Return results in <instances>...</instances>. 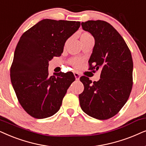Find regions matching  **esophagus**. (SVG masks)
Returning a JSON list of instances; mask_svg holds the SVG:
<instances>
[{
	"instance_id": "34e87169",
	"label": "esophagus",
	"mask_w": 146,
	"mask_h": 146,
	"mask_svg": "<svg viewBox=\"0 0 146 146\" xmlns=\"http://www.w3.org/2000/svg\"><path fill=\"white\" fill-rule=\"evenodd\" d=\"M74 75H75V79H76V80H79V78H80V75L79 74V73H77V72H74Z\"/></svg>"
}]
</instances>
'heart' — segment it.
I'll return each mask as SVG.
<instances>
[{"instance_id": "heart-1", "label": "heart", "mask_w": 146, "mask_h": 146, "mask_svg": "<svg viewBox=\"0 0 146 146\" xmlns=\"http://www.w3.org/2000/svg\"><path fill=\"white\" fill-rule=\"evenodd\" d=\"M90 38H93V36L91 35L89 33L86 32L81 35L80 39L81 41H83V40H87ZM70 63H71V65H73L74 67H79L81 64V60L79 59H72L71 60V61H70Z\"/></svg>"}]
</instances>
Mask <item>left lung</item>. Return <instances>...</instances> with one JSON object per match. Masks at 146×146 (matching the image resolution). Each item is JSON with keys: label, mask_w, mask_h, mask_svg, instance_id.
<instances>
[{"label": "left lung", "mask_w": 146, "mask_h": 146, "mask_svg": "<svg viewBox=\"0 0 146 146\" xmlns=\"http://www.w3.org/2000/svg\"><path fill=\"white\" fill-rule=\"evenodd\" d=\"M95 38L89 69L101 70L100 79L81 76L84 90L79 95L81 108L87 115L105 120L113 117L129 98L133 86V60L123 37L104 21L81 23Z\"/></svg>", "instance_id": "left-lung-1"}]
</instances>
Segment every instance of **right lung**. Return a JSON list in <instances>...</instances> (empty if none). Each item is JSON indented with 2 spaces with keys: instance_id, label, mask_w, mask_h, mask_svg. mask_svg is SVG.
I'll return each instance as SVG.
<instances>
[{
  "instance_id": "obj_1",
  "label": "right lung",
  "mask_w": 146,
  "mask_h": 146,
  "mask_svg": "<svg viewBox=\"0 0 146 146\" xmlns=\"http://www.w3.org/2000/svg\"><path fill=\"white\" fill-rule=\"evenodd\" d=\"M79 21L43 19L25 31L15 48L10 75L22 108L36 119L53 115L75 76L72 72L48 75V61L59 57Z\"/></svg>"
}]
</instances>
